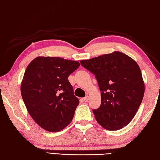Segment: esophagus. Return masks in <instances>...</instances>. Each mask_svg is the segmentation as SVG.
<instances>
[{
    "label": "esophagus",
    "mask_w": 160,
    "mask_h": 160,
    "mask_svg": "<svg viewBox=\"0 0 160 160\" xmlns=\"http://www.w3.org/2000/svg\"><path fill=\"white\" fill-rule=\"evenodd\" d=\"M83 99L84 102H88V100L90 99V97H89V96L85 97Z\"/></svg>",
    "instance_id": "esophagus-1"
}]
</instances>
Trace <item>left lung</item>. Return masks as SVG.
<instances>
[{
  "instance_id": "obj_1",
  "label": "left lung",
  "mask_w": 160,
  "mask_h": 160,
  "mask_svg": "<svg viewBox=\"0 0 160 160\" xmlns=\"http://www.w3.org/2000/svg\"><path fill=\"white\" fill-rule=\"evenodd\" d=\"M80 63L95 75L102 92L101 106L93 110L97 122L108 130H117L128 125L144 94V82L138 64L119 51L81 60Z\"/></svg>"
}]
</instances>
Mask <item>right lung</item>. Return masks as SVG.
I'll return each instance as SVG.
<instances>
[{
  "label": "right lung",
  "instance_id": "right-lung-1",
  "mask_svg": "<svg viewBox=\"0 0 160 160\" xmlns=\"http://www.w3.org/2000/svg\"><path fill=\"white\" fill-rule=\"evenodd\" d=\"M79 66L77 61L38 57L26 68L22 98L32 118L47 131H60L73 119L79 102L68 78Z\"/></svg>",
  "mask_w": 160,
  "mask_h": 160
}]
</instances>
